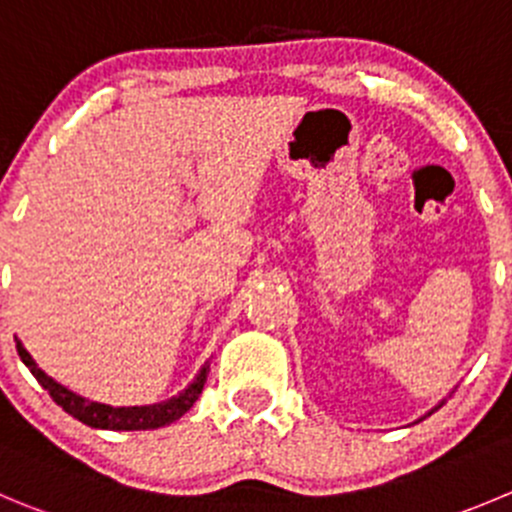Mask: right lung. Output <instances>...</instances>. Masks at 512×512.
<instances>
[{"instance_id":"add662e5","label":"right lung","mask_w":512,"mask_h":512,"mask_svg":"<svg viewBox=\"0 0 512 512\" xmlns=\"http://www.w3.org/2000/svg\"><path fill=\"white\" fill-rule=\"evenodd\" d=\"M17 352L22 357V362L27 364L29 372L34 374V379L42 384V387L50 392V397L55 399L57 405L72 415L75 420L85 422L87 427H97V430H158V427L170 425L178 417L186 415L193 407V402L198 399V394L203 392V384L208 379V364L198 372V377L188 384L178 397L168 399V402H160V405H148V407H110L100 405V402H90V399L80 397V394L70 392L67 387L57 384L55 379L47 377L37 364H34L32 354L22 347V342H17Z\"/></svg>"}]
</instances>
